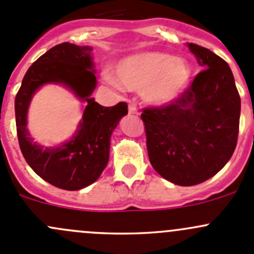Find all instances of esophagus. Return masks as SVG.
Here are the masks:
<instances>
[{"mask_svg":"<svg viewBox=\"0 0 254 254\" xmlns=\"http://www.w3.org/2000/svg\"><path fill=\"white\" fill-rule=\"evenodd\" d=\"M129 114H139V111H137L135 104H129Z\"/></svg>","mask_w":254,"mask_h":254,"instance_id":"1","label":"esophagus"}]
</instances>
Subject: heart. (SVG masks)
<instances>
[{
  "instance_id": "obj_1",
  "label": "heart",
  "mask_w": 254,
  "mask_h": 254,
  "mask_svg": "<svg viewBox=\"0 0 254 254\" xmlns=\"http://www.w3.org/2000/svg\"><path fill=\"white\" fill-rule=\"evenodd\" d=\"M120 83L131 91H142L151 104L162 106L178 98L191 77L189 64L168 54L146 53L123 61L117 68Z\"/></svg>"
}]
</instances>
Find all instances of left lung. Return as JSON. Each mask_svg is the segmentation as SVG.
<instances>
[{"instance_id": "obj_1", "label": "left lung", "mask_w": 254, "mask_h": 254, "mask_svg": "<svg viewBox=\"0 0 254 254\" xmlns=\"http://www.w3.org/2000/svg\"><path fill=\"white\" fill-rule=\"evenodd\" d=\"M188 48L204 70L175 101L141 114L151 165L183 187L205 182L226 165L237 145L241 113L226 61L200 45Z\"/></svg>"}]
</instances>
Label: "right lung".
Here are the masks:
<instances>
[{
    "instance_id": "obj_1",
    "label": "right lung",
    "mask_w": 254,
    "mask_h": 254,
    "mask_svg": "<svg viewBox=\"0 0 254 254\" xmlns=\"http://www.w3.org/2000/svg\"><path fill=\"white\" fill-rule=\"evenodd\" d=\"M91 53V47L71 43L51 48L28 68L14 101L18 142L25 161L44 181L65 190H78L98 179L108 163L113 130L127 114L125 102L103 107L91 97L97 83ZM49 81L70 86L87 106L73 140L44 149L27 134L26 111L34 92Z\"/></svg>"
}]
</instances>
